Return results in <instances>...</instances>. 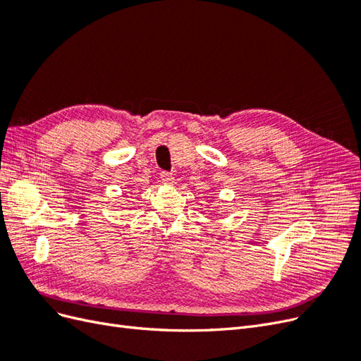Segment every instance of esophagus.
<instances>
[{"instance_id": "esophagus-1", "label": "esophagus", "mask_w": 361, "mask_h": 361, "mask_svg": "<svg viewBox=\"0 0 361 361\" xmlns=\"http://www.w3.org/2000/svg\"><path fill=\"white\" fill-rule=\"evenodd\" d=\"M161 180H162L164 183H169V185H171V183L174 182V178H173V174H171V173H169V171H162V173H161Z\"/></svg>"}]
</instances>
